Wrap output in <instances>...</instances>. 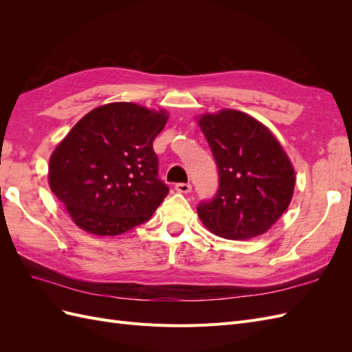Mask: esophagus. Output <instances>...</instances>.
<instances>
[{"mask_svg":"<svg viewBox=\"0 0 352 352\" xmlns=\"http://www.w3.org/2000/svg\"><path fill=\"white\" fill-rule=\"evenodd\" d=\"M175 189L180 194H188V192H190L192 186H190V184H176Z\"/></svg>","mask_w":352,"mask_h":352,"instance_id":"obj_1","label":"esophagus"}]
</instances>
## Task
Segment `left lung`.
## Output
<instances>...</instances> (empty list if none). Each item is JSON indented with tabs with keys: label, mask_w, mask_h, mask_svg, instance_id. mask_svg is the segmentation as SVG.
I'll use <instances>...</instances> for the list:
<instances>
[{
	"label": "left lung",
	"mask_w": 352,
	"mask_h": 352,
	"mask_svg": "<svg viewBox=\"0 0 352 352\" xmlns=\"http://www.w3.org/2000/svg\"><path fill=\"white\" fill-rule=\"evenodd\" d=\"M198 126L219 168V189L198 216L217 236L242 241L267 232L286 211L295 170L274 135L236 110L202 114Z\"/></svg>",
	"instance_id": "8db88e82"
}]
</instances>
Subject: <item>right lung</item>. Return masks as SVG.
Instances as JSON below:
<instances>
[{"label":"right lung","mask_w":352,"mask_h":352,"mask_svg":"<svg viewBox=\"0 0 352 352\" xmlns=\"http://www.w3.org/2000/svg\"><path fill=\"white\" fill-rule=\"evenodd\" d=\"M167 119L164 110L105 104L83 116L57 145L50 188L80 229L116 236L150 220L168 194L153 148Z\"/></svg>","instance_id":"1"}]
</instances>
